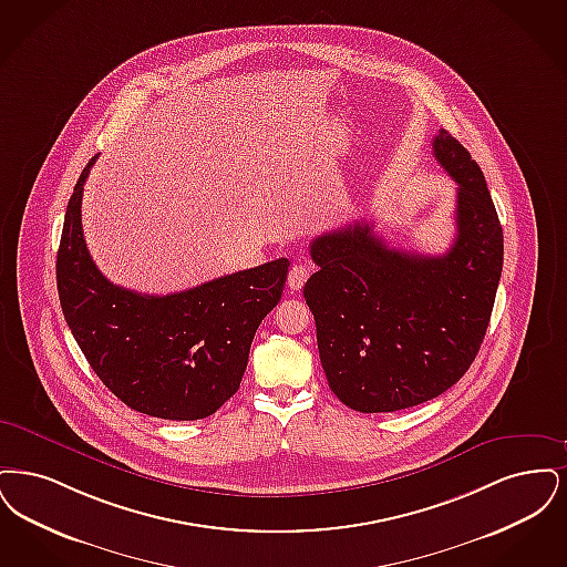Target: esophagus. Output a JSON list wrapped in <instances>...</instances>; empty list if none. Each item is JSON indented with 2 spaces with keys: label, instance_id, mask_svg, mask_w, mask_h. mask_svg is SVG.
Masks as SVG:
<instances>
[{
  "label": "esophagus",
  "instance_id": "esophagus-1",
  "mask_svg": "<svg viewBox=\"0 0 567 567\" xmlns=\"http://www.w3.org/2000/svg\"><path fill=\"white\" fill-rule=\"evenodd\" d=\"M309 272H311V269H309L307 265L298 262V265H295V267L290 269V275H288V286H290L292 290H300V288L305 286V281L309 279Z\"/></svg>",
  "mask_w": 567,
  "mask_h": 567
}]
</instances>
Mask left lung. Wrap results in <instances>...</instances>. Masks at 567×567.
<instances>
[{"instance_id": "left-lung-1", "label": "left lung", "mask_w": 567, "mask_h": 567, "mask_svg": "<svg viewBox=\"0 0 567 567\" xmlns=\"http://www.w3.org/2000/svg\"><path fill=\"white\" fill-rule=\"evenodd\" d=\"M432 152L457 182L455 241L443 256L400 251L353 221L311 241L305 284L328 385L360 413L417 406L455 385L492 318L504 235L485 175L449 131Z\"/></svg>"}]
</instances>
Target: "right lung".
I'll list each match as a JSON object with an SVG mask.
<instances>
[{
    "label": "right lung",
    "mask_w": 567,
    "mask_h": 567,
    "mask_svg": "<svg viewBox=\"0 0 567 567\" xmlns=\"http://www.w3.org/2000/svg\"><path fill=\"white\" fill-rule=\"evenodd\" d=\"M97 156L78 177L56 254L65 321L103 385L133 411L172 421L214 415L237 394L260 321L279 302L286 258L167 296L107 281L82 235V193Z\"/></svg>",
    "instance_id": "1"
}]
</instances>
